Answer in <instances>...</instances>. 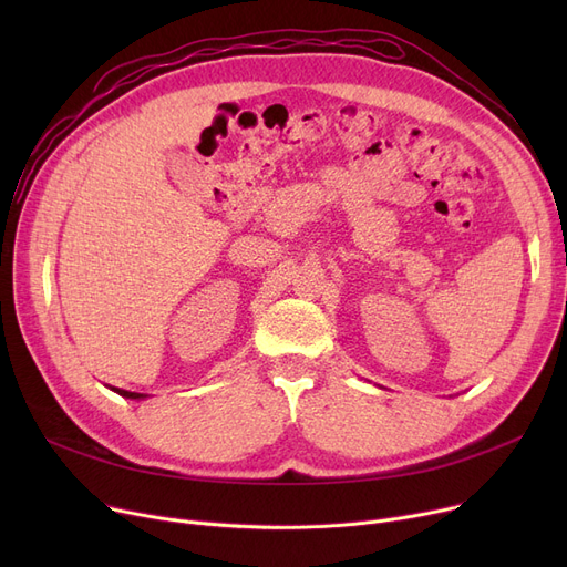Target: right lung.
Returning <instances> with one entry per match:
<instances>
[{"label":"right lung","mask_w":567,"mask_h":567,"mask_svg":"<svg viewBox=\"0 0 567 567\" xmlns=\"http://www.w3.org/2000/svg\"><path fill=\"white\" fill-rule=\"evenodd\" d=\"M114 393H118V395H124V398H131V400H137V398H144V395H140V393H131V391H122V389H112Z\"/></svg>","instance_id":"1"}]
</instances>
